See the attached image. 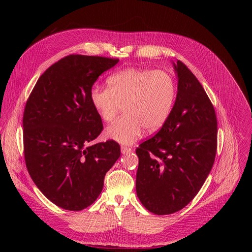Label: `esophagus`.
<instances>
[{
  "label": "esophagus",
  "mask_w": 252,
  "mask_h": 252,
  "mask_svg": "<svg viewBox=\"0 0 252 252\" xmlns=\"http://www.w3.org/2000/svg\"><path fill=\"white\" fill-rule=\"evenodd\" d=\"M121 151H122V154H128L129 152H131V148H128V147H126V146H122L121 148Z\"/></svg>",
  "instance_id": "1"
}]
</instances>
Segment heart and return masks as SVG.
Returning <instances> with one entry per match:
<instances>
[{"label":"heart","instance_id":"obj_1","mask_svg":"<svg viewBox=\"0 0 252 252\" xmlns=\"http://www.w3.org/2000/svg\"><path fill=\"white\" fill-rule=\"evenodd\" d=\"M107 88L94 86L91 101L105 123L115 120L123 105L125 114L106 128L105 134L130 145L147 131L158 130L167 120L175 98V82L161 69L127 67L110 76Z\"/></svg>","mask_w":252,"mask_h":252}]
</instances>
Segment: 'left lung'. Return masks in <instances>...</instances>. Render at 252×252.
<instances>
[{
  "label": "left lung",
  "mask_w": 252,
  "mask_h": 252,
  "mask_svg": "<svg viewBox=\"0 0 252 252\" xmlns=\"http://www.w3.org/2000/svg\"><path fill=\"white\" fill-rule=\"evenodd\" d=\"M173 66L178 83L172 110L158 132L135 150L137 197L158 215L181 210L194 198L218 149V120L208 95L183 62Z\"/></svg>",
  "instance_id": "left-lung-1"
}]
</instances>
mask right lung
Here are the masks:
<instances>
[{"instance_id": "obj_1", "label": "right lung", "mask_w": 252, "mask_h": 252, "mask_svg": "<svg viewBox=\"0 0 252 252\" xmlns=\"http://www.w3.org/2000/svg\"><path fill=\"white\" fill-rule=\"evenodd\" d=\"M118 59L69 55L39 78L25 106L24 155L34 185L56 205L87 208L103 188L105 173L121 157L115 140L90 146L101 132L91 101L93 85Z\"/></svg>"}]
</instances>
